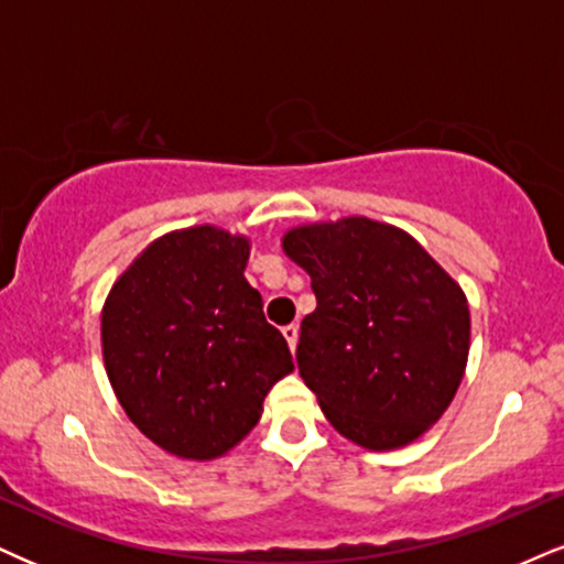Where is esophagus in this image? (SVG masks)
I'll return each mask as SVG.
<instances>
[{
	"instance_id": "obj_1",
	"label": "esophagus",
	"mask_w": 564,
	"mask_h": 564,
	"mask_svg": "<svg viewBox=\"0 0 564 564\" xmlns=\"http://www.w3.org/2000/svg\"><path fill=\"white\" fill-rule=\"evenodd\" d=\"M283 338H286L291 351H294L296 341H300V325H286V328H283Z\"/></svg>"
}]
</instances>
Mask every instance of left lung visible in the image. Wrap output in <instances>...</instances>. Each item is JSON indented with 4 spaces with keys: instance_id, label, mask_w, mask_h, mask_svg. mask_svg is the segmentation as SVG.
Returning a JSON list of instances; mask_svg holds the SVG:
<instances>
[{
    "instance_id": "left-lung-1",
    "label": "left lung",
    "mask_w": 564,
    "mask_h": 564,
    "mask_svg": "<svg viewBox=\"0 0 564 564\" xmlns=\"http://www.w3.org/2000/svg\"><path fill=\"white\" fill-rule=\"evenodd\" d=\"M312 278L296 365L330 425L372 452L410 444L444 415L470 349L463 289L404 230L344 217L289 230Z\"/></svg>"
}]
</instances>
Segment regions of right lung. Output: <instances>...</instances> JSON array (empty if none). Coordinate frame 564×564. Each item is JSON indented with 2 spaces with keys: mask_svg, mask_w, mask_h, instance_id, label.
I'll return each instance as SVG.
<instances>
[{
  "mask_svg": "<svg viewBox=\"0 0 564 564\" xmlns=\"http://www.w3.org/2000/svg\"><path fill=\"white\" fill-rule=\"evenodd\" d=\"M247 260L243 236L175 230L135 257L101 310L115 397L135 429L178 457L213 459L239 444L294 370L243 278Z\"/></svg>",
  "mask_w": 564,
  "mask_h": 564,
  "instance_id": "right-lung-1",
  "label": "right lung"
}]
</instances>
